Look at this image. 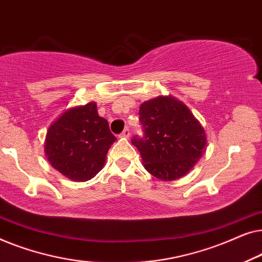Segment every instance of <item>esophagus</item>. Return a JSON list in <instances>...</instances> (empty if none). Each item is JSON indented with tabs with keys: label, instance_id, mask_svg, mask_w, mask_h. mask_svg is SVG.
I'll list each match as a JSON object with an SVG mask.
<instances>
[{
	"label": "esophagus",
	"instance_id": "34e87169",
	"mask_svg": "<svg viewBox=\"0 0 262 262\" xmlns=\"http://www.w3.org/2000/svg\"><path fill=\"white\" fill-rule=\"evenodd\" d=\"M119 137L120 138H128L130 137V130H128V128H125V130L120 134Z\"/></svg>",
	"mask_w": 262,
	"mask_h": 262
}]
</instances>
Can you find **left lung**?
I'll list each match as a JSON object with an SVG mask.
<instances>
[{"mask_svg":"<svg viewBox=\"0 0 262 262\" xmlns=\"http://www.w3.org/2000/svg\"><path fill=\"white\" fill-rule=\"evenodd\" d=\"M139 120L144 134L131 143L141 152L145 169L160 180L184 177L205 151V130L188 107L171 95L143 102Z\"/></svg>","mask_w":262,"mask_h":262,"instance_id":"left-lung-1","label":"left lung"}]
</instances>
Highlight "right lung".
Masks as SVG:
<instances>
[{"instance_id": "1", "label": "right lung", "mask_w": 262, "mask_h": 262, "mask_svg": "<svg viewBox=\"0 0 262 262\" xmlns=\"http://www.w3.org/2000/svg\"><path fill=\"white\" fill-rule=\"evenodd\" d=\"M117 138L95 102L67 110L46 134L44 150L51 166L73 181H87L102 169Z\"/></svg>"}]
</instances>
